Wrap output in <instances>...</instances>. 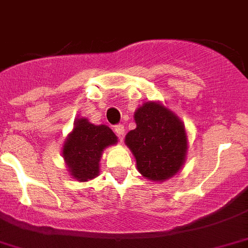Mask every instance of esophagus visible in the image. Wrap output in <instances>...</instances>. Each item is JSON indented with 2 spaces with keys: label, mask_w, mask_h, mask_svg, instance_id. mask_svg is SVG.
I'll use <instances>...</instances> for the list:
<instances>
[{
  "label": "esophagus",
  "mask_w": 248,
  "mask_h": 248,
  "mask_svg": "<svg viewBox=\"0 0 248 248\" xmlns=\"http://www.w3.org/2000/svg\"><path fill=\"white\" fill-rule=\"evenodd\" d=\"M114 131H115V134L119 136L120 139H122L123 135H124V133H125V130H124V126L120 125V124H118V125L114 126Z\"/></svg>",
  "instance_id": "esophagus-1"
}]
</instances>
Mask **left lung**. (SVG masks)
I'll return each instance as SVG.
<instances>
[{
    "mask_svg": "<svg viewBox=\"0 0 248 248\" xmlns=\"http://www.w3.org/2000/svg\"><path fill=\"white\" fill-rule=\"evenodd\" d=\"M136 128L125 136L138 171L150 181L173 177L186 161L188 149L185 124L158 102H146L134 113Z\"/></svg>",
    "mask_w": 248,
    "mask_h": 248,
    "instance_id": "obj_1",
    "label": "left lung"
}]
</instances>
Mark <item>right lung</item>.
<instances>
[{"label": "right lung", "instance_id": "add662e5", "mask_svg": "<svg viewBox=\"0 0 248 248\" xmlns=\"http://www.w3.org/2000/svg\"><path fill=\"white\" fill-rule=\"evenodd\" d=\"M117 142V135L107 125H94L86 118L77 119L62 146L63 160L72 178L86 182L98 176L103 150Z\"/></svg>", "mask_w": 248, "mask_h": 248}]
</instances>
